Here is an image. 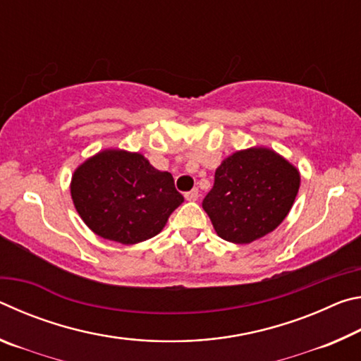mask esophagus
<instances>
[{"instance_id":"obj_1","label":"esophagus","mask_w":361,"mask_h":361,"mask_svg":"<svg viewBox=\"0 0 361 361\" xmlns=\"http://www.w3.org/2000/svg\"><path fill=\"white\" fill-rule=\"evenodd\" d=\"M186 200H189V202H195V200L199 199V189H192V191H189L185 194Z\"/></svg>"}]
</instances>
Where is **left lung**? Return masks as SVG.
<instances>
[{
  "label": "left lung",
  "instance_id": "obj_1",
  "mask_svg": "<svg viewBox=\"0 0 361 361\" xmlns=\"http://www.w3.org/2000/svg\"><path fill=\"white\" fill-rule=\"evenodd\" d=\"M301 185L299 170L271 148L232 152L215 172L202 207L221 239L252 243L288 215Z\"/></svg>",
  "mask_w": 361,
  "mask_h": 361
}]
</instances>
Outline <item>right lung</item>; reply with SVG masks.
I'll return each instance as SVG.
<instances>
[{
  "mask_svg": "<svg viewBox=\"0 0 361 361\" xmlns=\"http://www.w3.org/2000/svg\"><path fill=\"white\" fill-rule=\"evenodd\" d=\"M71 199L87 228L106 240L133 245L157 235L181 205L173 176L140 152L103 149L71 176Z\"/></svg>",
  "mask_w": 361,
  "mask_h": 361,
  "instance_id": "right-lung-1",
  "label": "right lung"
}]
</instances>
